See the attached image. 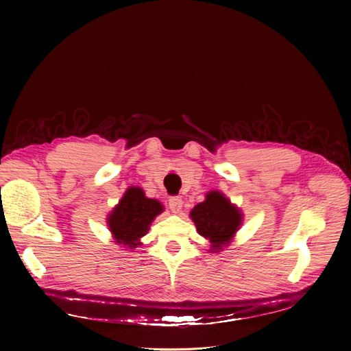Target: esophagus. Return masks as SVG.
<instances>
[{
	"mask_svg": "<svg viewBox=\"0 0 351 351\" xmlns=\"http://www.w3.org/2000/svg\"><path fill=\"white\" fill-rule=\"evenodd\" d=\"M182 205H183V200L180 196H172L169 199V209L173 213H179L182 210Z\"/></svg>",
	"mask_w": 351,
	"mask_h": 351,
	"instance_id": "1",
	"label": "esophagus"
}]
</instances>
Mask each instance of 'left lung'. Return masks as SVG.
<instances>
[{"label": "left lung", "instance_id": "1", "mask_svg": "<svg viewBox=\"0 0 351 351\" xmlns=\"http://www.w3.org/2000/svg\"><path fill=\"white\" fill-rule=\"evenodd\" d=\"M191 217L197 233L210 242V250L220 252L241 228L243 215L223 193L212 191L191 210Z\"/></svg>", "mask_w": 351, "mask_h": 351}]
</instances>
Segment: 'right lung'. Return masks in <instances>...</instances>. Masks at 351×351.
Here are the masks:
<instances>
[{"mask_svg": "<svg viewBox=\"0 0 351 351\" xmlns=\"http://www.w3.org/2000/svg\"><path fill=\"white\" fill-rule=\"evenodd\" d=\"M162 212L160 202L146 197L141 188H128L119 204L109 213L108 228L118 245L134 249L141 245V237L147 233L155 217Z\"/></svg>", "mask_w": 351, "mask_h": 351, "instance_id": "right-lung-1", "label": "right lung"}]
</instances>
